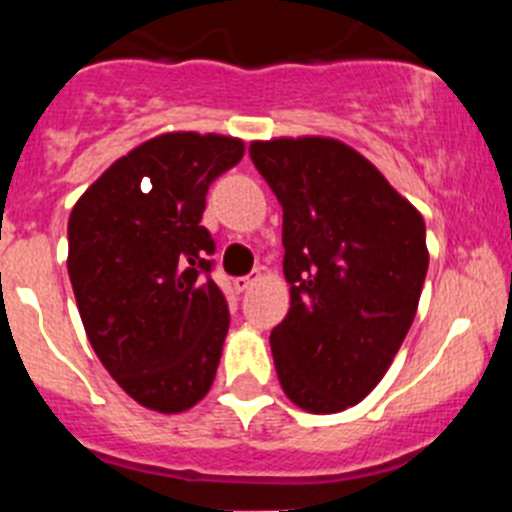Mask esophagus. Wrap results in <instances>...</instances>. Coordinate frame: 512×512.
<instances>
[{
  "mask_svg": "<svg viewBox=\"0 0 512 512\" xmlns=\"http://www.w3.org/2000/svg\"><path fill=\"white\" fill-rule=\"evenodd\" d=\"M253 282H256V274H253V277H251V274H248V277H238L233 284H235V289H238V292H246V289L251 287Z\"/></svg>",
  "mask_w": 512,
  "mask_h": 512,
  "instance_id": "obj_1",
  "label": "esophagus"
}]
</instances>
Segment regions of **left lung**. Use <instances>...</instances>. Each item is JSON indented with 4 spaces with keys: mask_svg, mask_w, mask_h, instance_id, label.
<instances>
[{
    "mask_svg": "<svg viewBox=\"0 0 512 512\" xmlns=\"http://www.w3.org/2000/svg\"><path fill=\"white\" fill-rule=\"evenodd\" d=\"M248 153L284 212L292 302L269 338L279 384L307 413H341L377 387L413 325L423 217L341 140H256Z\"/></svg>",
    "mask_w": 512,
    "mask_h": 512,
    "instance_id": "obj_1",
    "label": "left lung"
}]
</instances>
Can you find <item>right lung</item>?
Instances as JSON below:
<instances>
[{"label": "right lung", "instance_id": "1", "mask_svg": "<svg viewBox=\"0 0 512 512\" xmlns=\"http://www.w3.org/2000/svg\"><path fill=\"white\" fill-rule=\"evenodd\" d=\"M243 140L166 133L117 158L69 217V277L94 354L156 413H182L215 379L230 312L200 225Z\"/></svg>", "mask_w": 512, "mask_h": 512}]
</instances>
